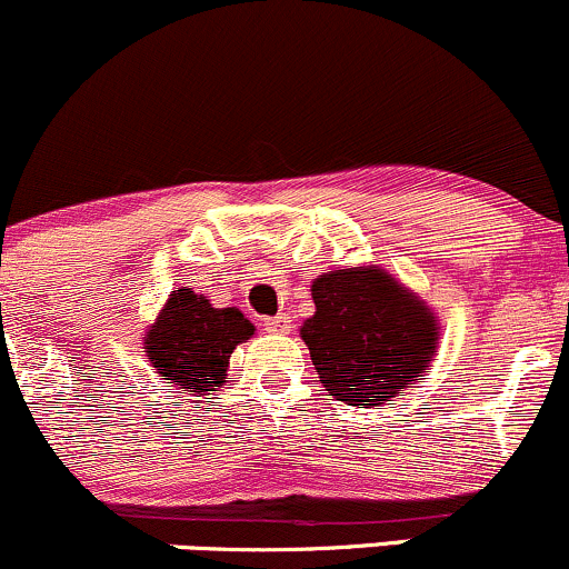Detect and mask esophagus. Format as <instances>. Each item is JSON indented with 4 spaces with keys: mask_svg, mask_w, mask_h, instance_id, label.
Listing matches in <instances>:
<instances>
[{
    "mask_svg": "<svg viewBox=\"0 0 569 569\" xmlns=\"http://www.w3.org/2000/svg\"><path fill=\"white\" fill-rule=\"evenodd\" d=\"M264 327H267V332H272V335H289L291 332V318L286 313H278V316L267 318Z\"/></svg>",
    "mask_w": 569,
    "mask_h": 569,
    "instance_id": "obj_1",
    "label": "esophagus"
}]
</instances>
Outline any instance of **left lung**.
<instances>
[{"label":"left lung","instance_id":"left-lung-1","mask_svg":"<svg viewBox=\"0 0 569 569\" xmlns=\"http://www.w3.org/2000/svg\"><path fill=\"white\" fill-rule=\"evenodd\" d=\"M313 302L302 340L323 389L340 402L378 408L432 361L435 316L383 270L321 274L313 280Z\"/></svg>","mask_w":569,"mask_h":569}]
</instances>
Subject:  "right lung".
I'll return each instance as SVG.
<instances>
[{"label":"right lung","instance_id":"right-lung-1","mask_svg":"<svg viewBox=\"0 0 569 569\" xmlns=\"http://www.w3.org/2000/svg\"><path fill=\"white\" fill-rule=\"evenodd\" d=\"M253 335V323L237 308H213L191 289L172 291L164 310L146 335L151 365L180 389L216 391L223 386L229 356Z\"/></svg>","mask_w":569,"mask_h":569}]
</instances>
